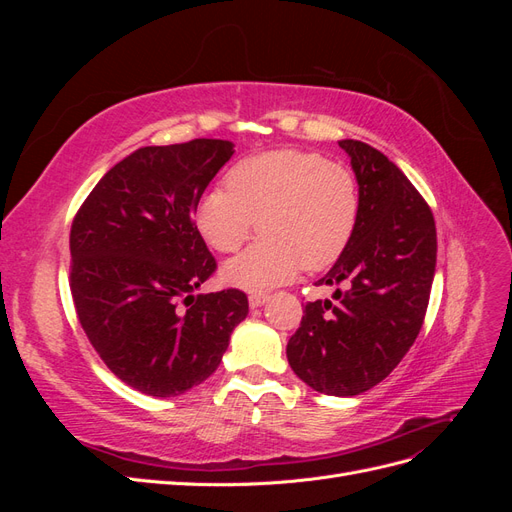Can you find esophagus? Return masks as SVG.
<instances>
[{
    "instance_id": "1",
    "label": "esophagus",
    "mask_w": 512,
    "mask_h": 512,
    "mask_svg": "<svg viewBox=\"0 0 512 512\" xmlns=\"http://www.w3.org/2000/svg\"><path fill=\"white\" fill-rule=\"evenodd\" d=\"M267 294L265 292H252L250 294V307H260V305H265L267 303Z\"/></svg>"
}]
</instances>
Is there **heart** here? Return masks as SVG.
Segmentation results:
<instances>
[{
	"instance_id": "b5f03b06",
	"label": "heart",
	"mask_w": 512,
	"mask_h": 512,
	"mask_svg": "<svg viewBox=\"0 0 512 512\" xmlns=\"http://www.w3.org/2000/svg\"><path fill=\"white\" fill-rule=\"evenodd\" d=\"M356 218L359 192L350 170L299 149L239 160L226 173V188L205 192L194 213L200 235L222 254L262 232L222 271L228 284L247 290L288 282L301 267H331L348 247Z\"/></svg>"
}]
</instances>
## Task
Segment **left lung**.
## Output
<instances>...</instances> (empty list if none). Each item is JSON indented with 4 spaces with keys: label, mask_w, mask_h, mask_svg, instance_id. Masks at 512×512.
I'll return each mask as SVG.
<instances>
[{
    "label": "left lung",
    "mask_w": 512,
    "mask_h": 512,
    "mask_svg": "<svg viewBox=\"0 0 512 512\" xmlns=\"http://www.w3.org/2000/svg\"><path fill=\"white\" fill-rule=\"evenodd\" d=\"M359 181V218L344 254L316 282L344 284L303 309L286 346L314 391L352 397L382 382L423 327L436 273V222L401 170L367 143L339 141Z\"/></svg>",
    "instance_id": "1"
}]
</instances>
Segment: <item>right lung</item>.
I'll return each instance as SVG.
<instances>
[{"mask_svg":"<svg viewBox=\"0 0 512 512\" xmlns=\"http://www.w3.org/2000/svg\"><path fill=\"white\" fill-rule=\"evenodd\" d=\"M232 147L194 138L136 149L72 220L76 316L104 365L145 395L175 397L207 380L250 309L239 288L194 294L218 269L194 211Z\"/></svg>","mask_w":512,"mask_h":512,"instance_id":"add662e5","label":"right lung"}]
</instances>
